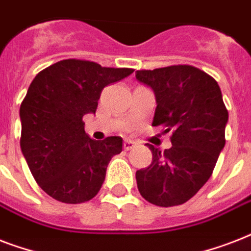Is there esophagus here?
Here are the masks:
<instances>
[{"label": "esophagus", "instance_id": "obj_1", "mask_svg": "<svg viewBox=\"0 0 251 251\" xmlns=\"http://www.w3.org/2000/svg\"><path fill=\"white\" fill-rule=\"evenodd\" d=\"M135 146V142L130 141V139H126L125 142H124V150L125 151H129V150H131Z\"/></svg>", "mask_w": 251, "mask_h": 251}]
</instances>
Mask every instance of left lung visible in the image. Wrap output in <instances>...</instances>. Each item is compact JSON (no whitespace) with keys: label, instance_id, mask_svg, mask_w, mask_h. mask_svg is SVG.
Returning a JSON list of instances; mask_svg holds the SVG:
<instances>
[{"label":"left lung","instance_id":"1","mask_svg":"<svg viewBox=\"0 0 251 251\" xmlns=\"http://www.w3.org/2000/svg\"><path fill=\"white\" fill-rule=\"evenodd\" d=\"M137 79L153 90V126L172 131V147L155 149L152 163L135 173L138 190L155 206H179L208 181L226 145L228 110L218 82L191 65L138 70Z\"/></svg>","mask_w":251,"mask_h":251}]
</instances>
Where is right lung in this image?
<instances>
[{
	"label": "right lung",
	"instance_id": "1",
	"mask_svg": "<svg viewBox=\"0 0 251 251\" xmlns=\"http://www.w3.org/2000/svg\"><path fill=\"white\" fill-rule=\"evenodd\" d=\"M133 72L69 58L33 78L19 110L21 149L33 178L49 197L76 204L98 194L110 159L122 151V138L91 139L83 116L96 112L104 87Z\"/></svg>",
	"mask_w": 251,
	"mask_h": 251
}]
</instances>
